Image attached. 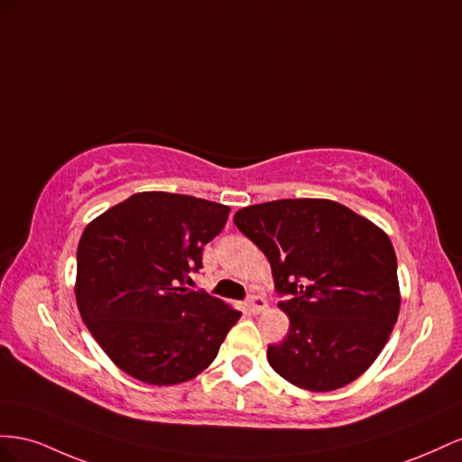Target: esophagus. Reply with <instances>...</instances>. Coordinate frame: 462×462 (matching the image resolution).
<instances>
[{
    "label": "esophagus",
    "mask_w": 462,
    "mask_h": 462,
    "mask_svg": "<svg viewBox=\"0 0 462 462\" xmlns=\"http://www.w3.org/2000/svg\"><path fill=\"white\" fill-rule=\"evenodd\" d=\"M267 308V300L259 296V294H252L247 298V310L252 313H261L263 310Z\"/></svg>",
    "instance_id": "34e87169"
}]
</instances>
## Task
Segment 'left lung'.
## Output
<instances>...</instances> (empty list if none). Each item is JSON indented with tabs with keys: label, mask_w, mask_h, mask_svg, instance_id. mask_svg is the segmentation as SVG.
<instances>
[{
	"label": "left lung",
	"mask_w": 462,
	"mask_h": 462,
	"mask_svg": "<svg viewBox=\"0 0 462 462\" xmlns=\"http://www.w3.org/2000/svg\"><path fill=\"white\" fill-rule=\"evenodd\" d=\"M238 230L271 263L288 333L271 345L273 370L308 391L360 377L399 318L397 255L389 236L328 199H281L240 208Z\"/></svg>",
	"instance_id": "1"
}]
</instances>
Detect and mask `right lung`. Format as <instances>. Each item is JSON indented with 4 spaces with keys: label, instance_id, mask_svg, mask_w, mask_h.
Masks as SVG:
<instances>
[{
    "label": "right lung",
    "instance_id": "1",
    "mask_svg": "<svg viewBox=\"0 0 462 462\" xmlns=\"http://www.w3.org/2000/svg\"><path fill=\"white\" fill-rule=\"evenodd\" d=\"M228 213L191 195L144 191L85 228L77 306L100 348L131 377L151 385L193 379L240 319L238 310L186 286Z\"/></svg>",
    "mask_w": 462,
    "mask_h": 462
}]
</instances>
